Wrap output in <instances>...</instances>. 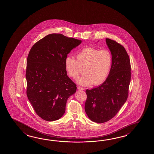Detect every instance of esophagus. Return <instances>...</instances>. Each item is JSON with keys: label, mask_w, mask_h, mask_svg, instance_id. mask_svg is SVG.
<instances>
[{"label": "esophagus", "mask_w": 154, "mask_h": 154, "mask_svg": "<svg viewBox=\"0 0 154 154\" xmlns=\"http://www.w3.org/2000/svg\"><path fill=\"white\" fill-rule=\"evenodd\" d=\"M77 88H78V90H85V88H82V87H81V86H78Z\"/></svg>", "instance_id": "esophagus-1"}]
</instances>
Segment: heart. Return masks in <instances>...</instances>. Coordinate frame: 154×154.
Listing matches in <instances>:
<instances>
[{
    "label": "heart",
    "instance_id": "b5f03b06",
    "mask_svg": "<svg viewBox=\"0 0 154 154\" xmlns=\"http://www.w3.org/2000/svg\"><path fill=\"white\" fill-rule=\"evenodd\" d=\"M75 58L68 56L64 61L65 68L69 76L76 79L85 68L84 76L77 79V83L83 86H97L105 81L111 70L113 58L107 49L86 47L76 54Z\"/></svg>",
    "mask_w": 154,
    "mask_h": 154
}]
</instances>
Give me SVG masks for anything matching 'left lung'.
I'll return each instance as SVG.
<instances>
[{"label": "left lung", "instance_id": "obj_1", "mask_svg": "<svg viewBox=\"0 0 154 154\" xmlns=\"http://www.w3.org/2000/svg\"><path fill=\"white\" fill-rule=\"evenodd\" d=\"M106 42L113 58L109 76L100 85L86 90L85 111L88 118L97 123L109 121L124 105L131 78V62L125 48L109 38Z\"/></svg>", "mask_w": 154, "mask_h": 154}]
</instances>
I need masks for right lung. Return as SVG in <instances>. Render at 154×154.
<instances>
[{
  "mask_svg": "<svg viewBox=\"0 0 154 154\" xmlns=\"http://www.w3.org/2000/svg\"><path fill=\"white\" fill-rule=\"evenodd\" d=\"M82 40L51 34L35 43L27 60V95L36 113L48 121L61 118L68 99L76 92L64 61Z\"/></svg>",
  "mask_w": 154,
  "mask_h": 154,
  "instance_id": "obj_1",
  "label": "right lung"
}]
</instances>
